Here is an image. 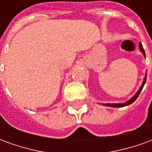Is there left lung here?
<instances>
[{"instance_id":"obj_1","label":"left lung","mask_w":152,"mask_h":152,"mask_svg":"<svg viewBox=\"0 0 152 152\" xmlns=\"http://www.w3.org/2000/svg\"><path fill=\"white\" fill-rule=\"evenodd\" d=\"M138 47H139V50H140L142 53L144 55V58H146V54H145V51L143 50V47H142V43H139L138 45ZM146 81H147V73H146V75L144 76V79L142 83V86H140V88L138 89V90L137 91V93L134 94L130 99H129L128 101H126L125 102H122V103H102V105L106 106V107H125V106H129L130 105L131 103H133V102L137 99V97L139 95V94L141 93V91L142 90V88H143L144 85L146 84Z\"/></svg>"}]
</instances>
